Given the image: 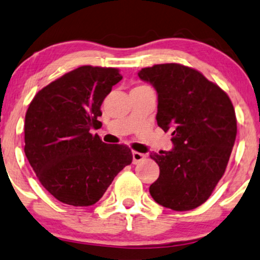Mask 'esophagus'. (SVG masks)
Wrapping results in <instances>:
<instances>
[{"instance_id":"34e87169","label":"esophagus","mask_w":260,"mask_h":260,"mask_svg":"<svg viewBox=\"0 0 260 260\" xmlns=\"http://www.w3.org/2000/svg\"><path fill=\"white\" fill-rule=\"evenodd\" d=\"M143 159H144V154L138 153V151H134L133 153V164L134 165L140 164Z\"/></svg>"}]
</instances>
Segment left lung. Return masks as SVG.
Wrapping results in <instances>:
<instances>
[{"mask_svg": "<svg viewBox=\"0 0 260 260\" xmlns=\"http://www.w3.org/2000/svg\"><path fill=\"white\" fill-rule=\"evenodd\" d=\"M138 77L156 90L157 125L171 131L173 143L170 151L150 154L160 167L151 197L172 210H192L210 197L227 167L237 137L233 104L217 85L181 64H156Z\"/></svg>", "mask_w": 260, "mask_h": 260, "instance_id": "left-lung-1", "label": "left lung"}]
</instances>
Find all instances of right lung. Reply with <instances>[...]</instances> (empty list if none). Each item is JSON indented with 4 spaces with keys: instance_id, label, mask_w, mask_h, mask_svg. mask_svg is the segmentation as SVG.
Instances as JSON below:
<instances>
[{
    "instance_id": "add662e5",
    "label": "right lung",
    "mask_w": 260,
    "mask_h": 260,
    "mask_svg": "<svg viewBox=\"0 0 260 260\" xmlns=\"http://www.w3.org/2000/svg\"><path fill=\"white\" fill-rule=\"evenodd\" d=\"M123 76L114 68L83 66L44 87L25 117V154L44 187L62 203L89 207L131 164L123 144L98 135L100 106Z\"/></svg>"
}]
</instances>
